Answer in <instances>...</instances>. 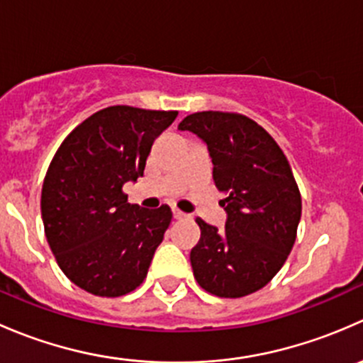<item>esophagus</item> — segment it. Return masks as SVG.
Instances as JSON below:
<instances>
[{
    "mask_svg": "<svg viewBox=\"0 0 363 363\" xmlns=\"http://www.w3.org/2000/svg\"><path fill=\"white\" fill-rule=\"evenodd\" d=\"M174 218L175 219H184L186 218V214L182 211H179L177 207H174Z\"/></svg>",
    "mask_w": 363,
    "mask_h": 363,
    "instance_id": "esophagus-1",
    "label": "esophagus"
}]
</instances>
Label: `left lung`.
Returning a JSON list of instances; mask_svg holds the SVG:
<instances>
[{
  "mask_svg": "<svg viewBox=\"0 0 363 363\" xmlns=\"http://www.w3.org/2000/svg\"><path fill=\"white\" fill-rule=\"evenodd\" d=\"M207 144L212 177L225 207V230L196 218L191 250L200 286L221 298L262 290L286 262L296 239L302 199L286 156L258 123L237 112H195L179 124Z\"/></svg>",
  "mask_w": 363,
  "mask_h": 363,
  "instance_id": "1",
  "label": "left lung"
}]
</instances>
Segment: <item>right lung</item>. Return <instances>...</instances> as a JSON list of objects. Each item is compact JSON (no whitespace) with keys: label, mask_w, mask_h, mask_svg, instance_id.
I'll return each mask as SVG.
<instances>
[{"label":"right lung","mask_w":363,"mask_h":363,"mask_svg":"<svg viewBox=\"0 0 363 363\" xmlns=\"http://www.w3.org/2000/svg\"><path fill=\"white\" fill-rule=\"evenodd\" d=\"M175 117L107 107L82 121L50 161L40 202L47 242L65 276L87 294L126 295L147 276L172 211L128 203L123 186L144 175L152 142Z\"/></svg>","instance_id":"right-lung-1"}]
</instances>
